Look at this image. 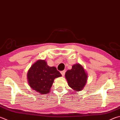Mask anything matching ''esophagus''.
<instances>
[{"instance_id": "obj_1", "label": "esophagus", "mask_w": 120, "mask_h": 120, "mask_svg": "<svg viewBox=\"0 0 120 120\" xmlns=\"http://www.w3.org/2000/svg\"><path fill=\"white\" fill-rule=\"evenodd\" d=\"M65 72H65V71H62L61 72V74L62 76H64V74H65Z\"/></svg>"}]
</instances>
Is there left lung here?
I'll use <instances>...</instances> for the list:
<instances>
[{"instance_id":"left-lung-1","label":"left lung","mask_w":120,"mask_h":120,"mask_svg":"<svg viewBox=\"0 0 120 120\" xmlns=\"http://www.w3.org/2000/svg\"><path fill=\"white\" fill-rule=\"evenodd\" d=\"M65 78L68 86L75 93L81 91L86 83L88 73L83 66L80 64H73L71 70H68L65 74Z\"/></svg>"}]
</instances>
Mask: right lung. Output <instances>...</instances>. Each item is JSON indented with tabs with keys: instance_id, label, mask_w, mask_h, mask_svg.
<instances>
[{
	"instance_id": "1",
	"label": "right lung",
	"mask_w": 120,
	"mask_h": 120,
	"mask_svg": "<svg viewBox=\"0 0 120 120\" xmlns=\"http://www.w3.org/2000/svg\"><path fill=\"white\" fill-rule=\"evenodd\" d=\"M61 76L56 67H49L45 60H38L28 70L27 79L32 90L44 94L50 91L54 80Z\"/></svg>"
}]
</instances>
